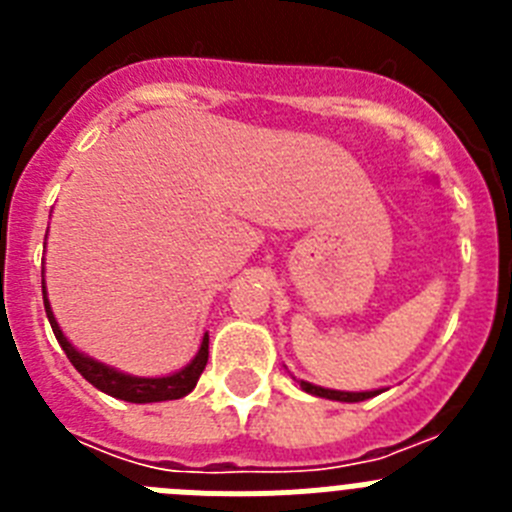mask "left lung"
<instances>
[{
    "label": "left lung",
    "instance_id": "left-lung-1",
    "mask_svg": "<svg viewBox=\"0 0 512 512\" xmlns=\"http://www.w3.org/2000/svg\"><path fill=\"white\" fill-rule=\"evenodd\" d=\"M297 379V377H295ZM300 382L302 390L307 395H315V397H325V400H336V402H361V400H369V397L379 395L382 390H366V392H343V390H328V387H318V384L305 382V379H297Z\"/></svg>",
    "mask_w": 512,
    "mask_h": 512
}]
</instances>
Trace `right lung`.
<instances>
[{
  "label": "right lung",
  "instance_id": "1",
  "mask_svg": "<svg viewBox=\"0 0 512 512\" xmlns=\"http://www.w3.org/2000/svg\"><path fill=\"white\" fill-rule=\"evenodd\" d=\"M48 238V233H45ZM43 305L45 315H48V323H51L53 333H56V341L61 343L63 354L69 356L71 364L76 366V372L87 379L89 384H94L99 392L104 395L117 397V400L135 402V405H146V402H164V400H179V397L189 395L194 390V384L200 379V374L205 372L207 366V346H210V336H202L200 348L194 359L187 366L176 369V372L164 374V377H135V374L120 372L115 366L104 364V361L92 359L84 351L74 346V343L66 338V333L58 325L56 315H53L51 300H48V289H45V266H43Z\"/></svg>",
  "mask_w": 512,
  "mask_h": 512
}]
</instances>
